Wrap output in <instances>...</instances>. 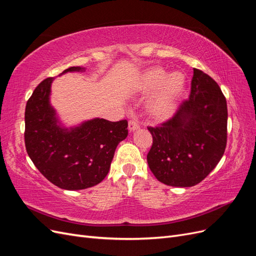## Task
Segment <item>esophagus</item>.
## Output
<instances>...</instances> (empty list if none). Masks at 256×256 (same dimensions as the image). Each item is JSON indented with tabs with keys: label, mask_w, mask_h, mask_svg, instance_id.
<instances>
[{
	"label": "esophagus",
	"mask_w": 256,
	"mask_h": 256,
	"mask_svg": "<svg viewBox=\"0 0 256 256\" xmlns=\"http://www.w3.org/2000/svg\"><path fill=\"white\" fill-rule=\"evenodd\" d=\"M128 128L130 131H134L140 128V125H138V122L136 120H130L128 122Z\"/></svg>",
	"instance_id": "obj_1"
}]
</instances>
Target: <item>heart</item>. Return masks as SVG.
<instances>
[{
    "label": "heart",
    "mask_w": 256,
    "mask_h": 256,
    "mask_svg": "<svg viewBox=\"0 0 256 256\" xmlns=\"http://www.w3.org/2000/svg\"><path fill=\"white\" fill-rule=\"evenodd\" d=\"M157 94L150 104V113L154 118L166 120L175 109L177 100L180 98L186 88L184 74L175 72L168 76L164 68L154 66L146 70L141 79V88L152 90L157 88Z\"/></svg>",
    "instance_id": "b5f03b06"
}]
</instances>
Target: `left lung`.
Returning <instances> with one entry per match:
<instances>
[{
	"instance_id": "1",
	"label": "left lung",
	"mask_w": 256,
	"mask_h": 256,
	"mask_svg": "<svg viewBox=\"0 0 256 256\" xmlns=\"http://www.w3.org/2000/svg\"><path fill=\"white\" fill-rule=\"evenodd\" d=\"M152 145L147 162L154 177L173 187H192L218 164L226 147V99L212 76L193 69L191 92L171 118L147 127Z\"/></svg>"
}]
</instances>
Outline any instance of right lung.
Wrapping results in <instances>:
<instances>
[{
	"label": "right lung",
	"instance_id": "add662e5",
	"mask_svg": "<svg viewBox=\"0 0 256 256\" xmlns=\"http://www.w3.org/2000/svg\"><path fill=\"white\" fill-rule=\"evenodd\" d=\"M69 67L67 72H80ZM52 76L37 85L26 106L24 143L28 157L49 182L66 190L92 187L109 173L128 122L95 118L74 129L60 128L49 104Z\"/></svg>",
	"mask_w": 256,
	"mask_h": 256
}]
</instances>
